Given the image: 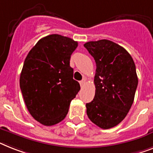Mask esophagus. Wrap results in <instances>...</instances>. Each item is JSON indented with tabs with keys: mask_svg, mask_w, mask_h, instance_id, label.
Segmentation results:
<instances>
[{
	"mask_svg": "<svg viewBox=\"0 0 153 153\" xmlns=\"http://www.w3.org/2000/svg\"><path fill=\"white\" fill-rule=\"evenodd\" d=\"M79 84H80V87H84V85L85 84V80L84 79L81 80V81L79 82Z\"/></svg>",
	"mask_w": 153,
	"mask_h": 153,
	"instance_id": "34e87169",
	"label": "esophagus"
}]
</instances>
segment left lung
<instances>
[{"mask_svg":"<svg viewBox=\"0 0 153 153\" xmlns=\"http://www.w3.org/2000/svg\"><path fill=\"white\" fill-rule=\"evenodd\" d=\"M84 46L96 63L95 94L86 104L92 123L109 129L124 119L133 104L138 79L134 62L123 47L108 40L89 41Z\"/></svg>","mask_w":153,"mask_h":153,"instance_id":"left-lung-1","label":"left lung"}]
</instances>
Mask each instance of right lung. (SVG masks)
I'll return each instance as SVG.
<instances>
[{
  "label": "right lung",
  "instance_id": "obj_1",
  "mask_svg": "<svg viewBox=\"0 0 153 153\" xmlns=\"http://www.w3.org/2000/svg\"><path fill=\"white\" fill-rule=\"evenodd\" d=\"M77 45L67 36L51 34L40 39L25 59L19 79L24 102L30 115L45 126L65 119L80 89L69 65Z\"/></svg>",
  "mask_w": 153,
  "mask_h": 153
}]
</instances>
